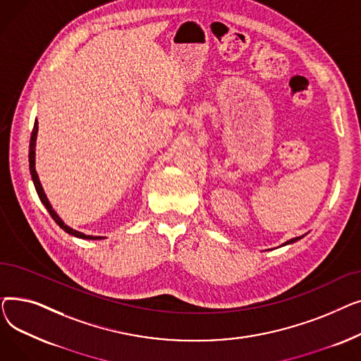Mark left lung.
Instances as JSON below:
<instances>
[{"label":"left lung","mask_w":361,"mask_h":361,"mask_svg":"<svg viewBox=\"0 0 361 361\" xmlns=\"http://www.w3.org/2000/svg\"><path fill=\"white\" fill-rule=\"evenodd\" d=\"M300 238H301V237H295V238H291V240H288L286 244H291V243H295V241H297V240H300ZM286 244H283V245H286Z\"/></svg>","instance_id":"1"}]
</instances>
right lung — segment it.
<instances>
[{
    "mask_svg": "<svg viewBox=\"0 0 361 361\" xmlns=\"http://www.w3.org/2000/svg\"><path fill=\"white\" fill-rule=\"evenodd\" d=\"M36 135H37V120L35 121V126H33V130H32V135H30V145H29V168H30V176H32L33 184H35V188H36V193H37V196H39V199H41V202L44 203V206L47 207V211L49 212V215L52 216V219H54L56 224H59L66 233H68V234H71V235H74V237L86 238V240H101V238H104V237L86 235V234H83V233H79V231H75V230L70 228V226H67V225L61 221V218H60L59 215H56L55 211L52 209V206L49 204V202H48L45 193H44V188H42V185H41V181H39V178H37V174H36V171H35V145H36Z\"/></svg>",
    "mask_w": 361,
    "mask_h": 361,
    "instance_id": "add662e5",
    "label": "right lung"
}]
</instances>
